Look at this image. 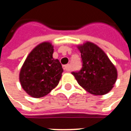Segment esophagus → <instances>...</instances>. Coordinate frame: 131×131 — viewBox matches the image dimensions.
Wrapping results in <instances>:
<instances>
[{"mask_svg": "<svg viewBox=\"0 0 131 131\" xmlns=\"http://www.w3.org/2000/svg\"><path fill=\"white\" fill-rule=\"evenodd\" d=\"M63 68L64 69L65 71H67V72L71 71V68H70V66L69 65H64L63 66Z\"/></svg>", "mask_w": 131, "mask_h": 131, "instance_id": "1", "label": "esophagus"}]
</instances>
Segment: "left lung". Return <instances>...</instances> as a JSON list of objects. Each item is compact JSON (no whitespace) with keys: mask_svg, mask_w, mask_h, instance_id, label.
Returning <instances> with one entry per match:
<instances>
[{"mask_svg":"<svg viewBox=\"0 0 131 131\" xmlns=\"http://www.w3.org/2000/svg\"><path fill=\"white\" fill-rule=\"evenodd\" d=\"M81 52L82 68L72 72L79 84L88 93L103 95L112 90L117 79V70L103 49L86 41L77 45Z\"/></svg>","mask_w":131,"mask_h":131,"instance_id":"1","label":"left lung"}]
</instances>
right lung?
Returning <instances> with one entry per match:
<instances>
[{
    "instance_id": "right-lung-1",
    "label": "right lung",
    "mask_w": 131,
    "mask_h": 131,
    "mask_svg": "<svg viewBox=\"0 0 131 131\" xmlns=\"http://www.w3.org/2000/svg\"><path fill=\"white\" fill-rule=\"evenodd\" d=\"M54 47L43 41L28 54L20 69L19 79L23 89L33 98H41L58 85L63 69L58 59L52 57Z\"/></svg>"
}]
</instances>
